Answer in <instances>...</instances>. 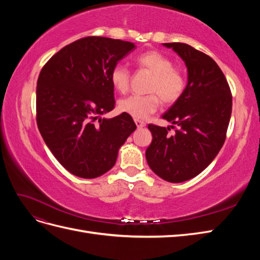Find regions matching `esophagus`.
<instances>
[{"label": "esophagus", "mask_w": 260, "mask_h": 260, "mask_svg": "<svg viewBox=\"0 0 260 260\" xmlns=\"http://www.w3.org/2000/svg\"><path fill=\"white\" fill-rule=\"evenodd\" d=\"M135 122H136V124H137V127H138V128H143V127H145V122H144V121H142V120H140V119H135Z\"/></svg>", "instance_id": "obj_1"}]
</instances>
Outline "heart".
<instances>
[{
  "label": "heart",
  "mask_w": 260,
  "mask_h": 260,
  "mask_svg": "<svg viewBox=\"0 0 260 260\" xmlns=\"http://www.w3.org/2000/svg\"><path fill=\"white\" fill-rule=\"evenodd\" d=\"M136 62L149 74L152 79L148 85L147 95H130L119 101L120 112L130 115L136 119H144L155 113L159 106V99L164 104L175 103L182 95L185 89V77L174 62L158 51H147L140 54ZM130 80L129 69L122 64H116L111 72V82L120 93L128 90Z\"/></svg>",
  "instance_id": "b5f03b06"
}]
</instances>
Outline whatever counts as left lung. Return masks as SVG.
Listing matches in <instances>:
<instances>
[{"label": "left lung", "mask_w": 260, "mask_h": 260, "mask_svg": "<svg viewBox=\"0 0 260 260\" xmlns=\"http://www.w3.org/2000/svg\"><path fill=\"white\" fill-rule=\"evenodd\" d=\"M182 58L187 83L162 118L177 129L148 124L153 140L145 152L149 168L172 183L184 182L208 167L221 149L232 112V95L216 61L185 43H162Z\"/></svg>", "instance_id": "1"}]
</instances>
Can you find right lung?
Listing matches in <instances>:
<instances>
[{
	"instance_id": "right-lung-1",
	"label": "right lung",
	"mask_w": 260,
	"mask_h": 260,
	"mask_svg": "<svg viewBox=\"0 0 260 260\" xmlns=\"http://www.w3.org/2000/svg\"><path fill=\"white\" fill-rule=\"evenodd\" d=\"M135 48L111 38H82L52 56L39 75L38 128L70 174L84 179L104 175L137 129L125 113L109 119L101 117L115 106L112 69Z\"/></svg>"
}]
</instances>
